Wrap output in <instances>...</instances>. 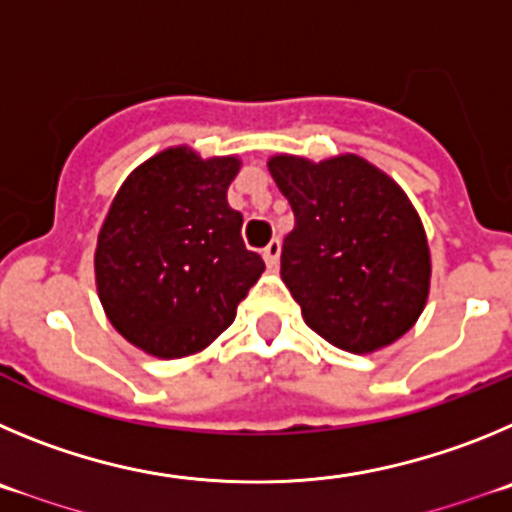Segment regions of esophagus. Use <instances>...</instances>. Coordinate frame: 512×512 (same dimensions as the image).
Listing matches in <instances>:
<instances>
[{"label": "esophagus", "mask_w": 512, "mask_h": 512, "mask_svg": "<svg viewBox=\"0 0 512 512\" xmlns=\"http://www.w3.org/2000/svg\"><path fill=\"white\" fill-rule=\"evenodd\" d=\"M262 257H265V262L270 270H273V267H278V260H280V239L278 237L267 242V247L262 250Z\"/></svg>", "instance_id": "obj_1"}]
</instances>
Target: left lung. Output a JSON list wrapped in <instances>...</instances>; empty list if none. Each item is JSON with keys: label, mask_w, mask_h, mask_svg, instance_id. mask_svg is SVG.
Segmentation results:
<instances>
[{"label": "left lung", "mask_w": 512, "mask_h": 512, "mask_svg": "<svg viewBox=\"0 0 512 512\" xmlns=\"http://www.w3.org/2000/svg\"><path fill=\"white\" fill-rule=\"evenodd\" d=\"M270 176L296 227L280 278L303 321L344 352L388 347L421 316L431 280L423 224L403 188L359 155H275Z\"/></svg>", "instance_id": "obj_1"}]
</instances>
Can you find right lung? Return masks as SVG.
Returning <instances> with one entry per match:
<instances>
[{
	"label": "right lung",
	"mask_w": 512,
	"mask_h": 512,
	"mask_svg": "<svg viewBox=\"0 0 512 512\" xmlns=\"http://www.w3.org/2000/svg\"><path fill=\"white\" fill-rule=\"evenodd\" d=\"M239 158L168 147L122 183L96 242L101 306L142 352L178 359L209 347L237 316L265 262L227 204Z\"/></svg>",
	"instance_id": "right-lung-1"
}]
</instances>
